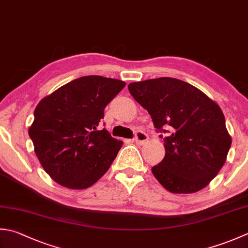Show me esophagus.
Segmentation results:
<instances>
[{
  "label": "esophagus",
  "mask_w": 248,
  "mask_h": 248,
  "mask_svg": "<svg viewBox=\"0 0 248 248\" xmlns=\"http://www.w3.org/2000/svg\"><path fill=\"white\" fill-rule=\"evenodd\" d=\"M147 140H148V135L145 133L144 131H138V132L135 133L134 140L138 145H144L147 142Z\"/></svg>",
  "instance_id": "obj_1"
}]
</instances>
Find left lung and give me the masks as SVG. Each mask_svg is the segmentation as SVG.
Wrapping results in <instances>:
<instances>
[{
  "mask_svg": "<svg viewBox=\"0 0 248 248\" xmlns=\"http://www.w3.org/2000/svg\"><path fill=\"white\" fill-rule=\"evenodd\" d=\"M128 89L152 116L155 128L170 129L163 139L166 156L152 168L154 176L173 193L206 187L225 164L232 142L219 105L195 86L171 77L131 82Z\"/></svg>",
  "mask_w": 248,
  "mask_h": 248,
  "instance_id": "obj_1",
  "label": "left lung"
}]
</instances>
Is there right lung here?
Masks as SVG:
<instances>
[{"instance_id":"1","label":"right lung","mask_w":248,"mask_h":248,"mask_svg":"<svg viewBox=\"0 0 248 248\" xmlns=\"http://www.w3.org/2000/svg\"><path fill=\"white\" fill-rule=\"evenodd\" d=\"M124 86L119 79L84 76L37 104L29 135L42 167L59 185L86 189L109 169L123 142L98 127L105 106Z\"/></svg>"}]
</instances>
